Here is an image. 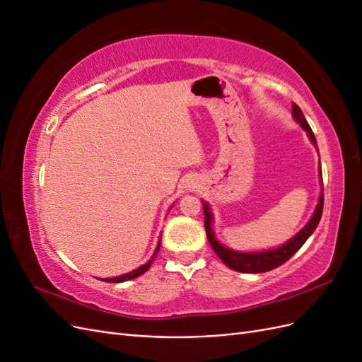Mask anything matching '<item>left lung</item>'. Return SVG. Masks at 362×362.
<instances>
[{"mask_svg": "<svg viewBox=\"0 0 362 362\" xmlns=\"http://www.w3.org/2000/svg\"><path fill=\"white\" fill-rule=\"evenodd\" d=\"M291 107H293V117L298 120V124L306 131V133H308V137L313 141V145L317 146L313 129L308 125V122H306V119L299 108V105L293 103ZM320 173H322V169H320ZM322 185H323V182H322ZM322 213H323V192L320 194L319 204H317V206H315V211H314L313 217L310 218V222L305 225L302 231H299L291 240H288L286 245L279 246L278 249H270V250H262V252H237V250L228 249L223 245L218 243L214 237L213 228H211L213 213L206 202H204V214H205L204 226H205L206 238H208V242H210L213 250L229 269L237 270V272H243V273H262V272H269V270H273V269L282 266L284 262L288 261L296 254V252L302 247V245L306 242V240H308V237L314 233L317 225H319L320 218H322Z\"/></svg>", "mask_w": 362, "mask_h": 362, "instance_id": "8db88e82", "label": "left lung"}]
</instances>
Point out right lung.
<instances>
[{
	"label": "right lung",
	"mask_w": 362,
	"mask_h": 362,
	"mask_svg": "<svg viewBox=\"0 0 362 362\" xmlns=\"http://www.w3.org/2000/svg\"><path fill=\"white\" fill-rule=\"evenodd\" d=\"M158 249H160V243L157 245V249H156V252H154V255H152V258H151V259L146 262V264L140 266L139 269H136V270H133V272L125 273V275H120V276H116V278H107V279H103V281H105V282H124V281H129V279H134V278L140 276L141 273H145V272H146V270L151 267L152 261H154V257L157 255Z\"/></svg>",
	"instance_id": "add662e5"
}]
</instances>
